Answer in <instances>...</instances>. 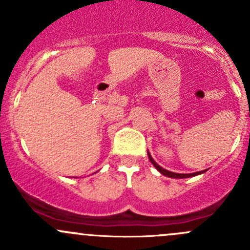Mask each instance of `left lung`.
Segmentation results:
<instances>
[{"instance_id":"obj_1","label":"left lung","mask_w":250,"mask_h":250,"mask_svg":"<svg viewBox=\"0 0 250 250\" xmlns=\"http://www.w3.org/2000/svg\"><path fill=\"white\" fill-rule=\"evenodd\" d=\"M147 156H148V160H150V162L152 163L153 167L156 168V169L158 170L161 174H163L165 176H168V178H173V179H184V178H191V176H196V175H200V174H203L206 170H201V172H196V173H190V174H180V173H174V172H169V170L165 169V168L161 167L160 165H157L156 163V161L153 160L152 156L150 155V152L147 151Z\"/></svg>"}]
</instances>
